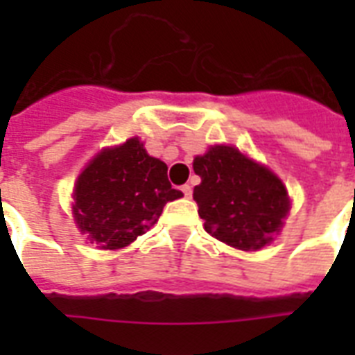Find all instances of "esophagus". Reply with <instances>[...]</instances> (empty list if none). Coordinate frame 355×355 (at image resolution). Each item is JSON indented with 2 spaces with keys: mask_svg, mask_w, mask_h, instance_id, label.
<instances>
[{
  "mask_svg": "<svg viewBox=\"0 0 355 355\" xmlns=\"http://www.w3.org/2000/svg\"><path fill=\"white\" fill-rule=\"evenodd\" d=\"M180 191H182L186 199H191V193H193V189H191V186H189V184H184L182 188H180Z\"/></svg>",
  "mask_w": 355,
  "mask_h": 355,
  "instance_id": "esophagus-1",
  "label": "esophagus"
}]
</instances>
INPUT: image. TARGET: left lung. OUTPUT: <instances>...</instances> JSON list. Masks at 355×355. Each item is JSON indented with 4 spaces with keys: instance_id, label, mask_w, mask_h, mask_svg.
Wrapping results in <instances>:
<instances>
[{
    "instance_id": "1",
    "label": "left lung",
    "mask_w": 355,
    "mask_h": 355,
    "mask_svg": "<svg viewBox=\"0 0 355 355\" xmlns=\"http://www.w3.org/2000/svg\"><path fill=\"white\" fill-rule=\"evenodd\" d=\"M193 169L200 177L193 199L206 232L241 250H258L280 232L289 199L275 173L228 145L197 156Z\"/></svg>"
}]
</instances>
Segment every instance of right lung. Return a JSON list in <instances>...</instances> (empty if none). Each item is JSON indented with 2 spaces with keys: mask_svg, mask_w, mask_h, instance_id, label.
I'll list each match as a JSON object with an SVG mask.
<instances>
[{
  "mask_svg": "<svg viewBox=\"0 0 355 355\" xmlns=\"http://www.w3.org/2000/svg\"><path fill=\"white\" fill-rule=\"evenodd\" d=\"M75 221L92 243L116 250L149 230L169 200L182 193L167 180V166L147 155L138 138L105 149L75 184Z\"/></svg>",
  "mask_w": 355,
  "mask_h": 355,
  "instance_id": "right-lung-1",
  "label": "right lung"
}]
</instances>
